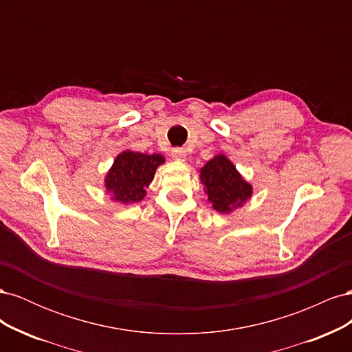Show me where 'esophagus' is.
Instances as JSON below:
<instances>
[{
    "label": "esophagus",
    "mask_w": 352,
    "mask_h": 352,
    "mask_svg": "<svg viewBox=\"0 0 352 352\" xmlns=\"http://www.w3.org/2000/svg\"><path fill=\"white\" fill-rule=\"evenodd\" d=\"M172 157L173 160H176V162H185L186 160V151L184 150V148H175V150L172 151Z\"/></svg>",
    "instance_id": "1"
}]
</instances>
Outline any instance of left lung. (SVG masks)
<instances>
[{
    "instance_id": "8db88e82",
    "label": "left lung",
    "mask_w": 352,
    "mask_h": 352,
    "mask_svg": "<svg viewBox=\"0 0 352 352\" xmlns=\"http://www.w3.org/2000/svg\"><path fill=\"white\" fill-rule=\"evenodd\" d=\"M199 179L212 208L219 212H230L252 195V186L245 180L230 160L219 154L199 170Z\"/></svg>"
}]
</instances>
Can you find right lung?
Masks as SVG:
<instances>
[{
  "label": "right lung",
  "instance_id": "right-lung-1",
  "mask_svg": "<svg viewBox=\"0 0 352 352\" xmlns=\"http://www.w3.org/2000/svg\"><path fill=\"white\" fill-rule=\"evenodd\" d=\"M164 163L160 154H142L126 150L116 157L111 168L105 176V190L114 201L122 204L140 202L153 182L155 170Z\"/></svg>",
  "mask_w": 352,
  "mask_h": 352
}]
</instances>
